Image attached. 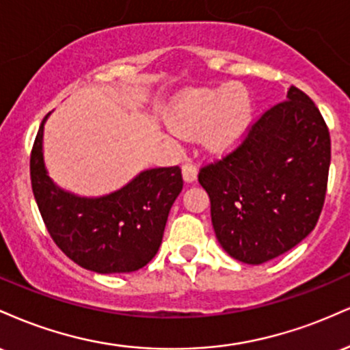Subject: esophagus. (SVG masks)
<instances>
[{
	"instance_id": "obj_1",
	"label": "esophagus",
	"mask_w": 350,
	"mask_h": 350,
	"mask_svg": "<svg viewBox=\"0 0 350 350\" xmlns=\"http://www.w3.org/2000/svg\"><path fill=\"white\" fill-rule=\"evenodd\" d=\"M183 178L189 184L194 183V180L198 179V167H196L192 163H184V166H183Z\"/></svg>"
}]
</instances>
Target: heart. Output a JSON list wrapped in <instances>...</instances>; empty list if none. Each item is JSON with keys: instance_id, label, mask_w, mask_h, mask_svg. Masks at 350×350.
I'll use <instances>...</instances> for the list:
<instances>
[{"instance_id": "obj_1", "label": "heart", "mask_w": 350, "mask_h": 350, "mask_svg": "<svg viewBox=\"0 0 350 350\" xmlns=\"http://www.w3.org/2000/svg\"><path fill=\"white\" fill-rule=\"evenodd\" d=\"M250 97L243 88L226 85L199 88L172 107V130L183 136L204 131V144L212 152H226L242 139L250 123Z\"/></svg>"}]
</instances>
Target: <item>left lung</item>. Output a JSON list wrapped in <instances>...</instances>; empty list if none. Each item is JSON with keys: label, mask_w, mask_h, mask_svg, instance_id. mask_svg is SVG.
I'll return each instance as SVG.
<instances>
[{"label": "left lung", "mask_w": 350, "mask_h": 350, "mask_svg": "<svg viewBox=\"0 0 350 350\" xmlns=\"http://www.w3.org/2000/svg\"><path fill=\"white\" fill-rule=\"evenodd\" d=\"M252 124L243 143L204 166L212 226L232 258L260 265L291 250L316 227L324 206L331 136L299 88Z\"/></svg>", "instance_id": "obj_1"}]
</instances>
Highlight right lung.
Returning <instances> with one entry per match:
<instances>
[{
	"mask_svg": "<svg viewBox=\"0 0 350 350\" xmlns=\"http://www.w3.org/2000/svg\"><path fill=\"white\" fill-rule=\"evenodd\" d=\"M44 116L31 151V184L55 245L85 270L131 273L151 262L161 245L167 215L179 192V166L139 172L102 198H80L59 187L44 164Z\"/></svg>",
	"mask_w": 350,
	"mask_h": 350,
	"instance_id": "add662e5",
	"label": "right lung"
}]
</instances>
